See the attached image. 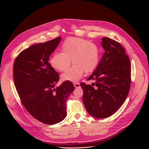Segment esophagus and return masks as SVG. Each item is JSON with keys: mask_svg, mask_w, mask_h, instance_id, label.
Listing matches in <instances>:
<instances>
[{"mask_svg": "<svg viewBox=\"0 0 149 149\" xmlns=\"http://www.w3.org/2000/svg\"><path fill=\"white\" fill-rule=\"evenodd\" d=\"M74 86L75 88H79V87H80V84H79V83L76 82V83H75V84H74Z\"/></svg>", "mask_w": 149, "mask_h": 149, "instance_id": "obj_1", "label": "esophagus"}]
</instances>
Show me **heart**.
<instances>
[{
    "label": "heart",
    "instance_id": "b5f03b06",
    "mask_svg": "<svg viewBox=\"0 0 149 149\" xmlns=\"http://www.w3.org/2000/svg\"><path fill=\"white\" fill-rule=\"evenodd\" d=\"M100 51L97 45L88 40L77 37H70L65 40L61 47V52H55L51 56V67L59 72H64L74 65L61 78L63 80L76 82L84 72L89 74L98 65Z\"/></svg>",
    "mask_w": 149,
    "mask_h": 149
}]
</instances>
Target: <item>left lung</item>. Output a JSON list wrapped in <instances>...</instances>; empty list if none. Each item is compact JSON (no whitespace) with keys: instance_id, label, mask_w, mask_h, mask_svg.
Segmentation results:
<instances>
[{"instance_id":"8db88e82","label":"left lung","mask_w":149,"mask_h":149,"mask_svg":"<svg viewBox=\"0 0 149 149\" xmlns=\"http://www.w3.org/2000/svg\"><path fill=\"white\" fill-rule=\"evenodd\" d=\"M105 52L96 70L87 79L92 85L81 82L82 101L88 113L98 118L115 113L128 95L131 85V64L125 49L118 42L102 38Z\"/></svg>"}]
</instances>
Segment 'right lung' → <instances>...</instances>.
<instances>
[{
    "label": "right lung",
    "instance_id": "1",
    "mask_svg": "<svg viewBox=\"0 0 149 149\" xmlns=\"http://www.w3.org/2000/svg\"><path fill=\"white\" fill-rule=\"evenodd\" d=\"M61 38L24 49L16 58L13 68L15 86L25 108L35 118L50 125L65 118L67 100L74 90L70 81L55 88L59 74L48 61Z\"/></svg>",
    "mask_w": 149,
    "mask_h": 149
}]
</instances>
